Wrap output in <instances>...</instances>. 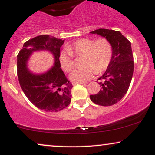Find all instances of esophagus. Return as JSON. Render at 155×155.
I'll list each match as a JSON object with an SVG mask.
<instances>
[{"label":"esophagus","instance_id":"obj_1","mask_svg":"<svg viewBox=\"0 0 155 155\" xmlns=\"http://www.w3.org/2000/svg\"><path fill=\"white\" fill-rule=\"evenodd\" d=\"M84 84L83 82H75V81H74V82H72V84L74 85V86H75L76 84Z\"/></svg>","mask_w":155,"mask_h":155}]
</instances>
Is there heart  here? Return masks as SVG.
Instances as JSON below:
<instances>
[{
  "label": "heart",
  "mask_w": 155,
  "mask_h": 155,
  "mask_svg": "<svg viewBox=\"0 0 155 155\" xmlns=\"http://www.w3.org/2000/svg\"><path fill=\"white\" fill-rule=\"evenodd\" d=\"M112 46L105 38L95 40L83 38L68 45L66 50L60 51V66L68 72L74 67V57L84 55L82 68L71 73L70 79L76 82H84L92 79L95 74H100L108 68L112 58Z\"/></svg>",
  "instance_id": "1"
}]
</instances>
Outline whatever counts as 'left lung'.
I'll list each match as a JSON object with an SVG mask.
<instances>
[{
	"label": "left lung",
	"mask_w": 155,
	"mask_h": 155,
	"mask_svg": "<svg viewBox=\"0 0 155 155\" xmlns=\"http://www.w3.org/2000/svg\"><path fill=\"white\" fill-rule=\"evenodd\" d=\"M106 38L112 46V58L104 75L98 80L101 90L90 95V100L103 106H109L119 102L127 90L132 80L133 57L131 43L120 31L101 28L90 32Z\"/></svg>",
	"instance_id": "obj_1"
}]
</instances>
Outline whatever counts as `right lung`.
Returning a JSON list of instances; mask_svg holds the SVG:
<instances>
[{
  "label": "right lung",
  "instance_id": "add662e5",
  "mask_svg": "<svg viewBox=\"0 0 155 155\" xmlns=\"http://www.w3.org/2000/svg\"><path fill=\"white\" fill-rule=\"evenodd\" d=\"M65 40L49 35H38L23 44L17 55V76L22 91L34 106L45 111L57 112L66 108L71 101L72 84L60 68L59 54ZM47 51L54 58L49 70L35 74L27 63L33 52Z\"/></svg>",
  "mask_w": 155,
  "mask_h": 155
}]
</instances>
